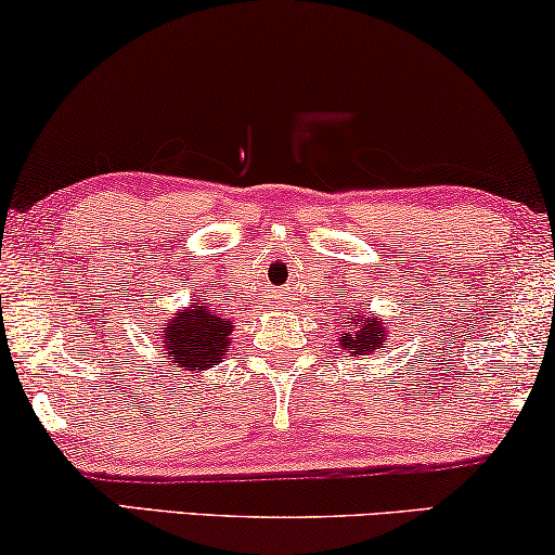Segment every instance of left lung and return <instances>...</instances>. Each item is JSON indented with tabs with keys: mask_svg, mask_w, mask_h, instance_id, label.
Instances as JSON below:
<instances>
[{
	"mask_svg": "<svg viewBox=\"0 0 555 555\" xmlns=\"http://www.w3.org/2000/svg\"><path fill=\"white\" fill-rule=\"evenodd\" d=\"M346 331L338 336V346L344 348L346 353L356 356V359H363L369 353H384L386 344H389V328H386L384 318L374 313V310H356L346 318Z\"/></svg>",
	"mask_w": 555,
	"mask_h": 555,
	"instance_id": "obj_1",
	"label": "left lung"
}]
</instances>
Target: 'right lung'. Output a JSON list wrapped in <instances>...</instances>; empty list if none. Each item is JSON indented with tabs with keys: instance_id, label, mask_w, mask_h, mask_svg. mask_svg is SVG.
Wrapping results in <instances>:
<instances>
[{
	"instance_id": "add662e5",
	"label": "right lung",
	"mask_w": 555,
	"mask_h": 555,
	"mask_svg": "<svg viewBox=\"0 0 555 555\" xmlns=\"http://www.w3.org/2000/svg\"><path fill=\"white\" fill-rule=\"evenodd\" d=\"M232 331L230 318L211 308L207 295H202L184 310H173L164 328H158V338L173 369L204 374L219 366L230 353Z\"/></svg>"
}]
</instances>
